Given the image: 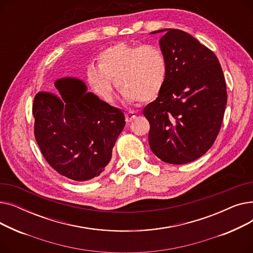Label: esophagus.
Listing matches in <instances>:
<instances>
[{
    "mask_svg": "<svg viewBox=\"0 0 253 253\" xmlns=\"http://www.w3.org/2000/svg\"><path fill=\"white\" fill-rule=\"evenodd\" d=\"M125 118H126V122L130 123V122L133 121V120L136 118V113L135 112H128L125 115Z\"/></svg>",
    "mask_w": 253,
    "mask_h": 253,
    "instance_id": "1",
    "label": "esophagus"
}]
</instances>
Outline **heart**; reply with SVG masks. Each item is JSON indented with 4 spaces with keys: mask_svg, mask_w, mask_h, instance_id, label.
I'll list each match as a JSON object with an SVG mask.
<instances>
[{
    "mask_svg": "<svg viewBox=\"0 0 253 253\" xmlns=\"http://www.w3.org/2000/svg\"><path fill=\"white\" fill-rule=\"evenodd\" d=\"M167 78L164 53L151 45L119 43L104 49L98 66L88 68V80L97 95L113 100V82L129 103L150 101L160 94Z\"/></svg>",
    "mask_w": 253,
    "mask_h": 253,
    "instance_id": "obj_1",
    "label": "heart"
}]
</instances>
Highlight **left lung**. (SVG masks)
I'll return each instance as SVG.
<instances>
[{
  "mask_svg": "<svg viewBox=\"0 0 253 253\" xmlns=\"http://www.w3.org/2000/svg\"><path fill=\"white\" fill-rule=\"evenodd\" d=\"M160 48L167 61L165 85L143 109L150 123L149 144L169 164H185L213 144L227 105V87L213 52L190 34L164 29Z\"/></svg>",
  "mask_w": 253,
  "mask_h": 253,
  "instance_id": "8db88e82",
  "label": "left lung"
}]
</instances>
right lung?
<instances>
[{
  "instance_id": "1",
  "label": "right lung",
  "mask_w": 253,
  "mask_h": 253,
  "mask_svg": "<svg viewBox=\"0 0 253 253\" xmlns=\"http://www.w3.org/2000/svg\"><path fill=\"white\" fill-rule=\"evenodd\" d=\"M54 86L58 95L40 91L34 99L39 148L59 174L76 181L94 178L111 161L124 114L89 92L78 78L57 79Z\"/></svg>"
}]
</instances>
